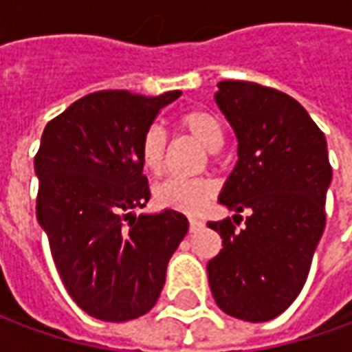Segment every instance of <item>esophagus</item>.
Returning a JSON list of instances; mask_svg holds the SVG:
<instances>
[{
	"mask_svg": "<svg viewBox=\"0 0 352 352\" xmlns=\"http://www.w3.org/2000/svg\"><path fill=\"white\" fill-rule=\"evenodd\" d=\"M188 224H190V226H188L190 234H194V232H198V230L204 228V222L198 221V219H190V221H188Z\"/></svg>",
	"mask_w": 352,
	"mask_h": 352,
	"instance_id": "1",
	"label": "esophagus"
}]
</instances>
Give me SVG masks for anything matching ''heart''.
<instances>
[{
  "label": "heart",
  "instance_id": "1",
  "mask_svg": "<svg viewBox=\"0 0 352 352\" xmlns=\"http://www.w3.org/2000/svg\"><path fill=\"white\" fill-rule=\"evenodd\" d=\"M179 130L196 139L209 153L221 151L224 143V128L219 116L206 109H186L177 116ZM168 138L158 124H153L141 135L139 160L146 173L160 175L166 166ZM214 184L207 179H168L154 188V201L162 209H173L179 213L198 214L209 199L213 198Z\"/></svg>",
  "mask_w": 352,
  "mask_h": 352
}]
</instances>
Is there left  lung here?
<instances>
[{
    "label": "left lung",
    "mask_w": 352,
    "mask_h": 352,
    "mask_svg": "<svg viewBox=\"0 0 352 352\" xmlns=\"http://www.w3.org/2000/svg\"><path fill=\"white\" fill-rule=\"evenodd\" d=\"M214 101L237 138L236 168L222 206L243 213L207 222L222 237L207 277L217 305L230 317L272 320L302 292L326 224L332 181L326 138L288 94L245 80H222Z\"/></svg>",
    "instance_id": "8db88e82"
}]
</instances>
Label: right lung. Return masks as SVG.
<instances>
[{
  "instance_id": "right-lung-1",
  "label": "right lung",
  "mask_w": 352,
  "mask_h": 352,
  "mask_svg": "<svg viewBox=\"0 0 352 352\" xmlns=\"http://www.w3.org/2000/svg\"><path fill=\"white\" fill-rule=\"evenodd\" d=\"M179 96L100 90L45 126L34 162L37 221L64 287L94 318L124 322L153 309L188 232L186 217L173 209L130 213L151 198L141 135Z\"/></svg>"
}]
</instances>
